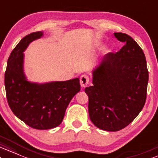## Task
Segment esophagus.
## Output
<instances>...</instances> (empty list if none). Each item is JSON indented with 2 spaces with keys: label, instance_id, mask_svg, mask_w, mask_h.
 I'll return each instance as SVG.
<instances>
[{
  "label": "esophagus",
  "instance_id": "1",
  "mask_svg": "<svg viewBox=\"0 0 158 158\" xmlns=\"http://www.w3.org/2000/svg\"><path fill=\"white\" fill-rule=\"evenodd\" d=\"M89 78L86 75H82L81 77V78H80V83H81V86L83 88V87H86L89 84Z\"/></svg>",
  "mask_w": 158,
  "mask_h": 158
}]
</instances>
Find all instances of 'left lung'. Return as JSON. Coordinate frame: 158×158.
I'll list each match as a JSON object with an SVG mask.
<instances>
[{
  "label": "left lung",
  "instance_id": "1",
  "mask_svg": "<svg viewBox=\"0 0 158 158\" xmlns=\"http://www.w3.org/2000/svg\"><path fill=\"white\" fill-rule=\"evenodd\" d=\"M114 35L124 46L101 59L92 71L93 85L85 89L90 120L109 131L123 129L138 115L145 104L149 81L141 48L125 33Z\"/></svg>",
  "mask_w": 158,
  "mask_h": 158
}]
</instances>
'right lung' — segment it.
Here are the masks:
<instances>
[{"label":"right lung","mask_w":158,"mask_h":158,"mask_svg":"<svg viewBox=\"0 0 158 158\" xmlns=\"http://www.w3.org/2000/svg\"><path fill=\"white\" fill-rule=\"evenodd\" d=\"M43 36V31L31 33L12 50L7 61L5 88L15 115L31 128L50 129L63 121L69 103L80 92L81 86L78 77L45 83L28 81L23 70V52L30 43Z\"/></svg>","instance_id":"1"}]
</instances>
